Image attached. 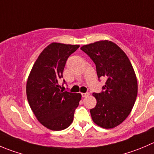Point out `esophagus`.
Masks as SVG:
<instances>
[{
	"mask_svg": "<svg viewBox=\"0 0 154 154\" xmlns=\"http://www.w3.org/2000/svg\"><path fill=\"white\" fill-rule=\"evenodd\" d=\"M81 95H82V97H83V98H86V97L89 96V92H85V93H81Z\"/></svg>",
	"mask_w": 154,
	"mask_h": 154,
	"instance_id": "esophagus-1",
	"label": "esophagus"
}]
</instances>
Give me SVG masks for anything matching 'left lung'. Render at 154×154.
<instances>
[{
	"label": "left lung",
	"instance_id": "obj_1",
	"mask_svg": "<svg viewBox=\"0 0 154 154\" xmlns=\"http://www.w3.org/2000/svg\"><path fill=\"white\" fill-rule=\"evenodd\" d=\"M80 49L95 64L98 80L106 78L102 91L92 94L97 100L90 110L92 120L104 129L116 127L129 116L136 100L138 83L132 64L111 41H98Z\"/></svg>",
	"mask_w": 154,
	"mask_h": 154
}]
</instances>
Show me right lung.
<instances>
[{
  "mask_svg": "<svg viewBox=\"0 0 154 154\" xmlns=\"http://www.w3.org/2000/svg\"><path fill=\"white\" fill-rule=\"evenodd\" d=\"M79 47L50 44L38 56L28 77L26 93L30 107L40 123L51 130H62L71 124L81 99L80 93L62 90L58 84L68 57Z\"/></svg>",
  "mask_w": 154,
  "mask_h": 154,
  "instance_id": "1",
  "label": "right lung"
}]
</instances>
